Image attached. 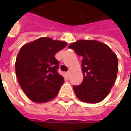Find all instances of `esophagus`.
I'll list each match as a JSON object with an SVG mask.
<instances>
[{"label": "esophagus", "mask_w": 131, "mask_h": 131, "mask_svg": "<svg viewBox=\"0 0 131 131\" xmlns=\"http://www.w3.org/2000/svg\"><path fill=\"white\" fill-rule=\"evenodd\" d=\"M71 71H68V72L66 73V74H67V76H68V77H69V76L71 75Z\"/></svg>", "instance_id": "obj_1"}]
</instances>
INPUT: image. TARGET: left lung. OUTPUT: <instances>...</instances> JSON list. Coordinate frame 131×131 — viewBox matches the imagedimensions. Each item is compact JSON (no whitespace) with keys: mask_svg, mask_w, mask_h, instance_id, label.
<instances>
[{"mask_svg":"<svg viewBox=\"0 0 131 131\" xmlns=\"http://www.w3.org/2000/svg\"><path fill=\"white\" fill-rule=\"evenodd\" d=\"M82 57L83 81L73 86L77 97L82 101L96 103L110 93L117 78L118 60L116 54L105 43L95 40H79L68 46Z\"/></svg>","mask_w":131,"mask_h":131,"instance_id":"left-lung-1","label":"left lung"}]
</instances>
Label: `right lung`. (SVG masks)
Returning a JSON list of instances; mask_svg holds the SVG:
<instances>
[{
  "label": "right lung",
  "instance_id": "obj_1",
  "mask_svg": "<svg viewBox=\"0 0 131 131\" xmlns=\"http://www.w3.org/2000/svg\"><path fill=\"white\" fill-rule=\"evenodd\" d=\"M67 43L41 37L23 46L18 53L15 71L18 82L30 100L45 103L54 98L64 83L58 72L54 55Z\"/></svg>",
  "mask_w": 131,
  "mask_h": 131
}]
</instances>
